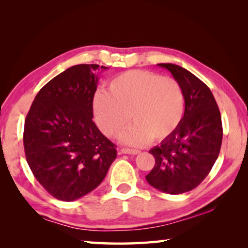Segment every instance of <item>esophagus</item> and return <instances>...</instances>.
<instances>
[{"instance_id": "obj_1", "label": "esophagus", "mask_w": 248, "mask_h": 248, "mask_svg": "<svg viewBox=\"0 0 248 248\" xmlns=\"http://www.w3.org/2000/svg\"><path fill=\"white\" fill-rule=\"evenodd\" d=\"M120 152L124 153V154H133V155H136V154H138V153H140V151H139V150H134V149L123 148V149L120 150Z\"/></svg>"}]
</instances>
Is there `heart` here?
Wrapping results in <instances>:
<instances>
[{"instance_id":"b5f03b06","label":"heart","mask_w":248,"mask_h":248,"mask_svg":"<svg viewBox=\"0 0 248 248\" xmlns=\"http://www.w3.org/2000/svg\"><path fill=\"white\" fill-rule=\"evenodd\" d=\"M184 105L183 90L175 78L130 70L109 82L107 93L95 96L94 111L100 129L109 137L118 136L131 119L133 124L123 141L141 145L171 136L182 123Z\"/></svg>"}]
</instances>
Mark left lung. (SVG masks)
Segmentation results:
<instances>
[{
	"label": "left lung",
	"mask_w": 248,
	"mask_h": 248,
	"mask_svg": "<svg viewBox=\"0 0 248 248\" xmlns=\"http://www.w3.org/2000/svg\"><path fill=\"white\" fill-rule=\"evenodd\" d=\"M158 65L169 70L182 87L185 114L176 131L150 150L155 165L145 178L156 189L178 195L207 177L219 156L223 129L216 99L201 79L179 65Z\"/></svg>",
	"instance_id": "obj_1"
}]
</instances>
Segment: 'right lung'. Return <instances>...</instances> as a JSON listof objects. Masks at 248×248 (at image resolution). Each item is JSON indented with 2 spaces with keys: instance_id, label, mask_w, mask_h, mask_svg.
I'll return each instance as SVG.
<instances>
[{
  "instance_id": "add662e5",
  "label": "right lung",
  "mask_w": 248,
  "mask_h": 248,
  "mask_svg": "<svg viewBox=\"0 0 248 248\" xmlns=\"http://www.w3.org/2000/svg\"><path fill=\"white\" fill-rule=\"evenodd\" d=\"M106 70V66H100ZM98 64H78L49 81L25 119V155L33 176L54 198L73 201L103 182L116 145L93 121Z\"/></svg>"
}]
</instances>
